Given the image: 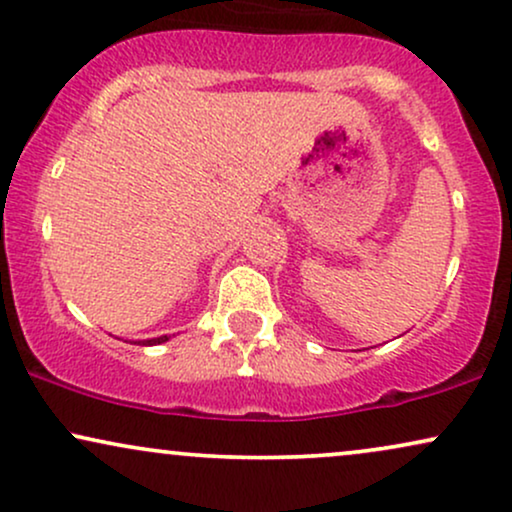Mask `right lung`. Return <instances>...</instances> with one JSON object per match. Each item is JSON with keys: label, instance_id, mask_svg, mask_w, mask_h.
<instances>
[{"label": "right lung", "instance_id": "obj_1", "mask_svg": "<svg viewBox=\"0 0 512 512\" xmlns=\"http://www.w3.org/2000/svg\"><path fill=\"white\" fill-rule=\"evenodd\" d=\"M168 342V334H163V337H156V339H144L142 346H154V344H163Z\"/></svg>", "mask_w": 512, "mask_h": 512}]
</instances>
